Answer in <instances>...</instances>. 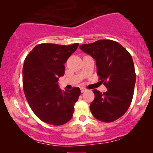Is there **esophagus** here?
<instances>
[{"label": "esophagus", "mask_w": 153, "mask_h": 153, "mask_svg": "<svg viewBox=\"0 0 153 153\" xmlns=\"http://www.w3.org/2000/svg\"><path fill=\"white\" fill-rule=\"evenodd\" d=\"M86 91V89L84 88H81V93H83V92Z\"/></svg>", "instance_id": "1"}]
</instances>
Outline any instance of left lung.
<instances>
[{
	"label": "left lung",
	"instance_id": "8db88e82",
	"mask_svg": "<svg viewBox=\"0 0 153 153\" xmlns=\"http://www.w3.org/2000/svg\"><path fill=\"white\" fill-rule=\"evenodd\" d=\"M79 48L95 60L99 79L107 88L104 93L93 90L92 114L102 122H113L125 114L132 100L136 74L131 56L111 39H100Z\"/></svg>",
	"mask_w": 153,
	"mask_h": 153
}]
</instances>
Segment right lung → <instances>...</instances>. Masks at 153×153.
<instances>
[{"instance_id": "right-lung-1", "label": "right lung", "mask_w": 153, "mask_h": 153, "mask_svg": "<svg viewBox=\"0 0 153 153\" xmlns=\"http://www.w3.org/2000/svg\"><path fill=\"white\" fill-rule=\"evenodd\" d=\"M79 44L65 46L39 44L24 60L23 87L31 109L42 121L55 126L68 123L81 91L74 87L62 91L58 81L65 73L64 64Z\"/></svg>"}]
</instances>
